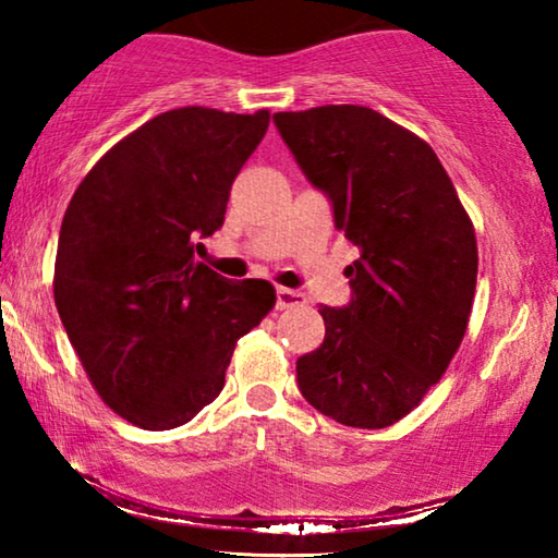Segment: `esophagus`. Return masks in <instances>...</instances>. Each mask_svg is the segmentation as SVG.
I'll return each instance as SVG.
<instances>
[{
    "label": "esophagus",
    "mask_w": 558,
    "mask_h": 558,
    "mask_svg": "<svg viewBox=\"0 0 558 558\" xmlns=\"http://www.w3.org/2000/svg\"><path fill=\"white\" fill-rule=\"evenodd\" d=\"M304 302H307V296H304L302 292H296V289H287V287L277 289V310L302 307Z\"/></svg>",
    "instance_id": "esophagus-1"
}]
</instances>
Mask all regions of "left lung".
I'll return each mask as SVG.
<instances>
[{
	"label": "left lung",
	"instance_id": "1",
	"mask_svg": "<svg viewBox=\"0 0 558 558\" xmlns=\"http://www.w3.org/2000/svg\"><path fill=\"white\" fill-rule=\"evenodd\" d=\"M281 140L357 246L350 302L323 307V345L296 361L304 399L335 422L384 429L418 407L460 348L477 243L429 144L368 106L274 113Z\"/></svg>",
	"mask_w": 558,
	"mask_h": 558
}]
</instances>
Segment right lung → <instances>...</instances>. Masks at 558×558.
<instances>
[{"mask_svg": "<svg viewBox=\"0 0 558 558\" xmlns=\"http://www.w3.org/2000/svg\"><path fill=\"white\" fill-rule=\"evenodd\" d=\"M269 111H165L98 159L58 239L56 307L90 384L142 429L187 424L223 391L239 338L277 302L264 279L195 262Z\"/></svg>", "mask_w": 558, "mask_h": 558, "instance_id": "obj_1", "label": "right lung"}]
</instances>
